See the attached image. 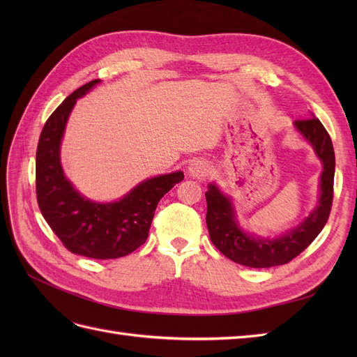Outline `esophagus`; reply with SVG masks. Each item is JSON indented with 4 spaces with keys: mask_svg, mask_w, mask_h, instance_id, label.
I'll return each instance as SVG.
<instances>
[{
    "mask_svg": "<svg viewBox=\"0 0 357 357\" xmlns=\"http://www.w3.org/2000/svg\"><path fill=\"white\" fill-rule=\"evenodd\" d=\"M188 171H189V176L193 177V178H204L205 176L208 174L210 165L205 160H202V159H197V160H193L192 164L189 165Z\"/></svg>",
    "mask_w": 357,
    "mask_h": 357,
    "instance_id": "esophagus-1",
    "label": "esophagus"
}]
</instances>
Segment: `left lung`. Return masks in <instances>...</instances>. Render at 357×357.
<instances>
[{"label":"left lung","mask_w":357,"mask_h":357,"mask_svg":"<svg viewBox=\"0 0 357 357\" xmlns=\"http://www.w3.org/2000/svg\"><path fill=\"white\" fill-rule=\"evenodd\" d=\"M296 131L314 149L323 164L320 174V195L316 208L296 228L275 238H265L245 232L238 219L231 197L210 183L205 192L207 199V228L211 243L231 261L250 268H271L284 265L314 241L329 219L333 198L335 153L332 139L317 117L295 121Z\"/></svg>","instance_id":"left-lung-1"}]
</instances>
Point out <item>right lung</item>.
Listing matches in <instances>:
<instances>
[{
    "mask_svg": "<svg viewBox=\"0 0 357 357\" xmlns=\"http://www.w3.org/2000/svg\"><path fill=\"white\" fill-rule=\"evenodd\" d=\"M100 82L74 91L47 119L37 147L36 186L43 218L71 253L116 259L146 243L158 202L185 174L174 171L147 178L113 202L92 201L73 186L62 169L61 142L75 102Z\"/></svg>",
    "mask_w": 357,
    "mask_h": 357,
    "instance_id": "1",
    "label": "right lung"
}]
</instances>
